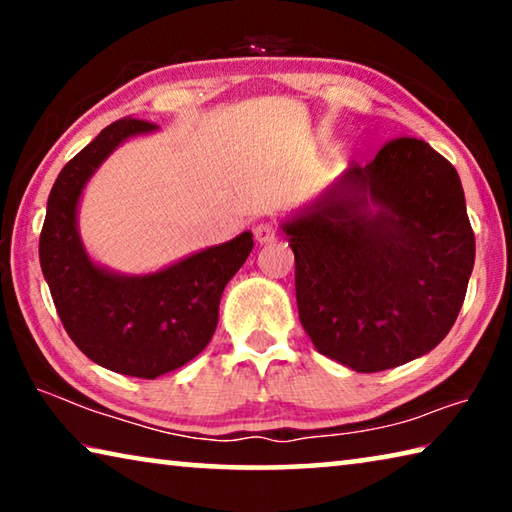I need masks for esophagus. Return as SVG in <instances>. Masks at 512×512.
Wrapping results in <instances>:
<instances>
[{"mask_svg":"<svg viewBox=\"0 0 512 512\" xmlns=\"http://www.w3.org/2000/svg\"><path fill=\"white\" fill-rule=\"evenodd\" d=\"M255 239L257 244H268L277 237V225L273 221H262L259 225H255Z\"/></svg>","mask_w":512,"mask_h":512,"instance_id":"34e87169","label":"esophagus"}]
</instances>
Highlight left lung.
I'll list each match as a JSON object with an SVG mask.
<instances>
[{
    "label": "left lung",
    "mask_w": 512,
    "mask_h": 512,
    "mask_svg": "<svg viewBox=\"0 0 512 512\" xmlns=\"http://www.w3.org/2000/svg\"><path fill=\"white\" fill-rule=\"evenodd\" d=\"M300 323L325 357L379 372L436 348L463 307L474 232L456 169L395 137L282 223Z\"/></svg>",
    "instance_id": "1"
}]
</instances>
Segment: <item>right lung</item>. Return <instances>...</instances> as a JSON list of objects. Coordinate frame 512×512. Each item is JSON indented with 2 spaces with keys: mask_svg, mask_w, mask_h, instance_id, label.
Wrapping results in <instances>:
<instances>
[{
  "mask_svg": "<svg viewBox=\"0 0 512 512\" xmlns=\"http://www.w3.org/2000/svg\"><path fill=\"white\" fill-rule=\"evenodd\" d=\"M155 124L124 117L94 137L58 173L40 232V266L69 339L119 375L155 379L210 343L225 284L253 250V232L201 250L149 275H117L92 262L76 230V207L99 164Z\"/></svg>",
  "mask_w": 512,
  "mask_h": 512,
  "instance_id": "add662e5",
  "label": "right lung"
}]
</instances>
